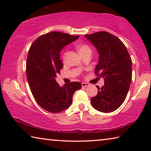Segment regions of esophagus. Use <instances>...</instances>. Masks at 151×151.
Here are the masks:
<instances>
[{
    "label": "esophagus",
    "mask_w": 151,
    "mask_h": 151,
    "mask_svg": "<svg viewBox=\"0 0 151 151\" xmlns=\"http://www.w3.org/2000/svg\"><path fill=\"white\" fill-rule=\"evenodd\" d=\"M89 86V84L86 83V82H82V87H86V86Z\"/></svg>",
    "instance_id": "esophagus-1"
}]
</instances>
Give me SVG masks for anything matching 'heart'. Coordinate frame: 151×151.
I'll list each match as a JSON object with an SVG mask.
<instances>
[{
    "label": "heart",
    "instance_id": "heart-1",
    "mask_svg": "<svg viewBox=\"0 0 151 151\" xmlns=\"http://www.w3.org/2000/svg\"><path fill=\"white\" fill-rule=\"evenodd\" d=\"M77 49L78 51H79L80 54H83V53L87 52V51H91V48L89 47V46H88L87 45H79L77 47ZM66 55H67V53H65L64 54V58L66 57Z\"/></svg>",
    "mask_w": 151,
    "mask_h": 151
}]
</instances>
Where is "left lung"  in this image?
I'll use <instances>...</instances> for the list:
<instances>
[{"mask_svg": "<svg viewBox=\"0 0 151 151\" xmlns=\"http://www.w3.org/2000/svg\"><path fill=\"white\" fill-rule=\"evenodd\" d=\"M99 54L95 73L104 79L97 86V96L91 99L92 106L104 113L114 111L125 100L132 80V60L125 45L116 36L106 32L84 35Z\"/></svg>", "mask_w": 151, "mask_h": 151, "instance_id": "8db88e82", "label": "left lung"}]
</instances>
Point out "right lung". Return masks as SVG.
Listing matches in <instances>:
<instances>
[{
	"instance_id": "obj_1",
	"label": "right lung",
	"mask_w": 151,
	"mask_h": 151,
	"mask_svg": "<svg viewBox=\"0 0 151 151\" xmlns=\"http://www.w3.org/2000/svg\"><path fill=\"white\" fill-rule=\"evenodd\" d=\"M79 36L53 32L38 37L29 50L27 59V78L31 91L37 103L51 113L61 112L71 106L73 95L82 87L79 82L60 86L55 80L63 69L60 52Z\"/></svg>"
}]
</instances>
